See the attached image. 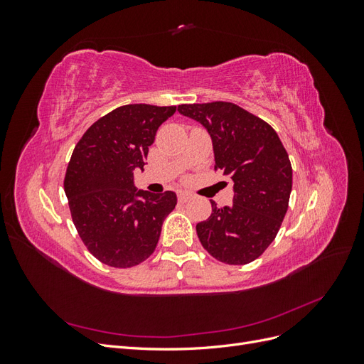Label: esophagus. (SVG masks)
<instances>
[{
	"label": "esophagus",
	"mask_w": 364,
	"mask_h": 364,
	"mask_svg": "<svg viewBox=\"0 0 364 364\" xmlns=\"http://www.w3.org/2000/svg\"><path fill=\"white\" fill-rule=\"evenodd\" d=\"M178 199H179L181 203H186V202L191 199V196L188 193H185V191H179L178 193Z\"/></svg>",
	"instance_id": "esophagus-1"
}]
</instances>
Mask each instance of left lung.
Instances as JSON below:
<instances>
[{
    "label": "left lung",
    "instance_id": "obj_1",
    "mask_svg": "<svg viewBox=\"0 0 364 364\" xmlns=\"http://www.w3.org/2000/svg\"><path fill=\"white\" fill-rule=\"evenodd\" d=\"M181 115L211 136L215 168L234 182L232 205L218 208L196 230L209 255L241 266L262 255L289 208L293 171L287 151L266 121L228 102L181 105Z\"/></svg>",
    "mask_w": 364,
    "mask_h": 364
}]
</instances>
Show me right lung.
I'll list each match as a JSON object with an SVG mask.
<instances>
[{"instance_id": "obj_1", "label": "right lung", "mask_w": 364, "mask_h": 364, "mask_svg": "<svg viewBox=\"0 0 364 364\" xmlns=\"http://www.w3.org/2000/svg\"><path fill=\"white\" fill-rule=\"evenodd\" d=\"M176 106L126 105L102 117L77 142L65 174V194L85 246L111 267L127 269L155 250L161 228L178 203L173 191L138 190L149 147Z\"/></svg>"}]
</instances>
